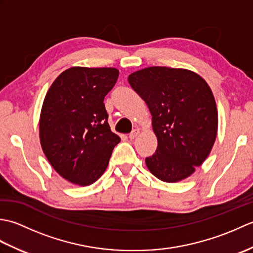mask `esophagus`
<instances>
[{"label":"esophagus","instance_id":"1","mask_svg":"<svg viewBox=\"0 0 253 253\" xmlns=\"http://www.w3.org/2000/svg\"><path fill=\"white\" fill-rule=\"evenodd\" d=\"M139 132H140V130H139V129H133V130L129 133V136H128V137H129L130 140H132V139H135V138L139 135Z\"/></svg>","mask_w":253,"mask_h":253}]
</instances>
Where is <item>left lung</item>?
<instances>
[{"label":"left lung","instance_id":"left-lung-1","mask_svg":"<svg viewBox=\"0 0 253 253\" xmlns=\"http://www.w3.org/2000/svg\"><path fill=\"white\" fill-rule=\"evenodd\" d=\"M128 83L147 103L158 138L147 168L165 182L189 177L216 139L217 109L211 88L191 71L161 66L132 73Z\"/></svg>","mask_w":253,"mask_h":253}]
</instances>
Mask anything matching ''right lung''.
Listing matches in <instances>:
<instances>
[{
    "label": "right lung",
    "mask_w": 253,
    "mask_h": 253,
    "mask_svg": "<svg viewBox=\"0 0 253 253\" xmlns=\"http://www.w3.org/2000/svg\"><path fill=\"white\" fill-rule=\"evenodd\" d=\"M118 74L113 67H71L46 92L39 122L41 147L52 168L73 184L98 180L121 141L111 131L103 103Z\"/></svg>",
    "instance_id": "1"
}]
</instances>
